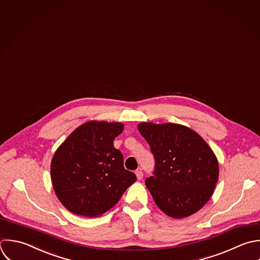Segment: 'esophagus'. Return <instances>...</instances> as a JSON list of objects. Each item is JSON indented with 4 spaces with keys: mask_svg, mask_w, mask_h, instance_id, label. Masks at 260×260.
Segmentation results:
<instances>
[{
    "mask_svg": "<svg viewBox=\"0 0 260 260\" xmlns=\"http://www.w3.org/2000/svg\"><path fill=\"white\" fill-rule=\"evenodd\" d=\"M136 176H137V179H138V180H141L144 175H143V172H142L141 170H137V171H136Z\"/></svg>",
    "mask_w": 260,
    "mask_h": 260,
    "instance_id": "1",
    "label": "esophagus"
}]
</instances>
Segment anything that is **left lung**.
Wrapping results in <instances>:
<instances>
[{
  "label": "left lung",
  "mask_w": 260,
  "mask_h": 260,
  "mask_svg": "<svg viewBox=\"0 0 260 260\" xmlns=\"http://www.w3.org/2000/svg\"><path fill=\"white\" fill-rule=\"evenodd\" d=\"M138 129L155 157L154 176L146 179V186L157 207L174 219L199 212L219 179V163L212 148L182 124L141 122Z\"/></svg>",
  "instance_id": "8db88e82"
}]
</instances>
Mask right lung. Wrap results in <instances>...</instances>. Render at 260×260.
I'll return each instance as SVG.
<instances>
[{
	"label": "right lung",
	"instance_id": "right-lung-1",
	"mask_svg": "<svg viewBox=\"0 0 260 260\" xmlns=\"http://www.w3.org/2000/svg\"><path fill=\"white\" fill-rule=\"evenodd\" d=\"M121 122L90 120L78 126L56 149L50 164L53 190L71 213L93 218L113 208L136 180L113 146Z\"/></svg>",
	"mask_w": 260,
	"mask_h": 260
}]
</instances>
